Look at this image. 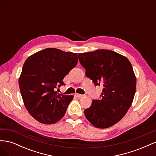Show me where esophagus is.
Here are the masks:
<instances>
[{"instance_id": "esophagus-1", "label": "esophagus", "mask_w": 156, "mask_h": 156, "mask_svg": "<svg viewBox=\"0 0 156 156\" xmlns=\"http://www.w3.org/2000/svg\"><path fill=\"white\" fill-rule=\"evenodd\" d=\"M75 96H76L77 98H81V97L83 96V94H75Z\"/></svg>"}]
</instances>
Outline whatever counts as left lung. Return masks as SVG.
Segmentation results:
<instances>
[{"mask_svg": "<svg viewBox=\"0 0 156 156\" xmlns=\"http://www.w3.org/2000/svg\"><path fill=\"white\" fill-rule=\"evenodd\" d=\"M86 76L96 86L102 85L101 100H93L84 110L90 123L107 128L120 121L129 108L136 90V77L126 57L110 50H96L78 54Z\"/></svg>", "mask_w": 156, "mask_h": 156, "instance_id": "left-lung-1", "label": "left lung"}]
</instances>
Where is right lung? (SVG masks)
<instances>
[{
	"instance_id": "obj_1",
	"label": "right lung",
	"mask_w": 156,
	"mask_h": 156,
	"mask_svg": "<svg viewBox=\"0 0 156 156\" xmlns=\"http://www.w3.org/2000/svg\"><path fill=\"white\" fill-rule=\"evenodd\" d=\"M77 64V53L47 48L25 62L19 85L27 111L42 124H51L65 115L73 96L63 95L56 88L65 85L64 77Z\"/></svg>"
}]
</instances>
